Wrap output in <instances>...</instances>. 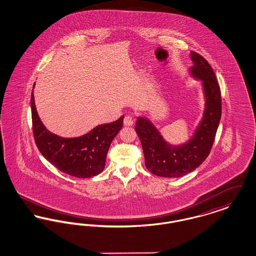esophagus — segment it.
<instances>
[{"mask_svg":"<svg viewBox=\"0 0 256 256\" xmlns=\"http://www.w3.org/2000/svg\"><path fill=\"white\" fill-rule=\"evenodd\" d=\"M134 118H132L130 115H126V116L124 117V124L126 126H132V124H134Z\"/></svg>","mask_w":256,"mask_h":256,"instance_id":"obj_1","label":"esophagus"}]
</instances>
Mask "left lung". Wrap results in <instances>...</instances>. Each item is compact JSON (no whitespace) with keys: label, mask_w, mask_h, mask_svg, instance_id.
Returning <instances> with one entry per match:
<instances>
[{"label":"left lung","mask_w":256,"mask_h":256,"mask_svg":"<svg viewBox=\"0 0 256 256\" xmlns=\"http://www.w3.org/2000/svg\"><path fill=\"white\" fill-rule=\"evenodd\" d=\"M193 66L190 74L202 80L204 110L191 138L180 145L167 142L156 126L146 117H138L135 132L145 156L146 169L162 178H180L196 170L206 159L213 146L222 116L220 90L206 60L195 52L190 54Z\"/></svg>","instance_id":"left-lung-1"}]
</instances>
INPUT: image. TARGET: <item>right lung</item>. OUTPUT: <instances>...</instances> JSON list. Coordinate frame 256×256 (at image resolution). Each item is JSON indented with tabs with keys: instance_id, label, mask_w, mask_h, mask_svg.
Returning <instances> with one entry per match:
<instances>
[{
	"instance_id": "right-lung-1",
	"label": "right lung",
	"mask_w": 256,
	"mask_h": 256,
	"mask_svg": "<svg viewBox=\"0 0 256 256\" xmlns=\"http://www.w3.org/2000/svg\"><path fill=\"white\" fill-rule=\"evenodd\" d=\"M30 106L36 144L50 164L69 176L80 178L95 176L102 172L110 144L122 128L124 116L115 122L98 124L84 135L64 138L50 132L40 120L34 89Z\"/></svg>"
}]
</instances>
